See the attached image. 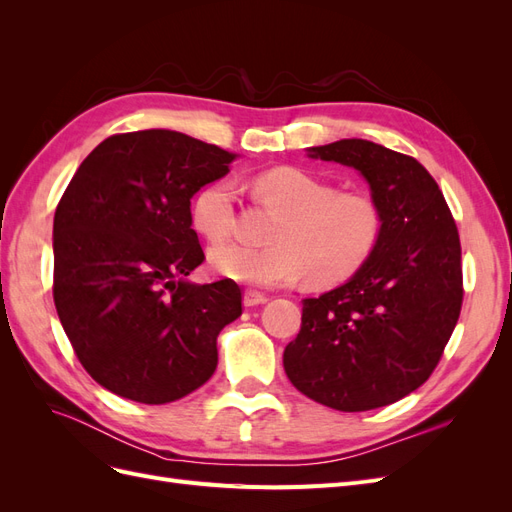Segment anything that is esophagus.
Returning <instances> with one entry per match:
<instances>
[{
	"mask_svg": "<svg viewBox=\"0 0 512 512\" xmlns=\"http://www.w3.org/2000/svg\"><path fill=\"white\" fill-rule=\"evenodd\" d=\"M262 303H267L265 294L258 292V290H245V294H243V305L245 307H256V305H262Z\"/></svg>",
	"mask_w": 512,
	"mask_h": 512,
	"instance_id": "34e87169",
	"label": "esophagus"
}]
</instances>
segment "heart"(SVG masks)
Listing matches in <instances>:
<instances>
[{
  "label": "heart",
  "instance_id": "heart-1",
  "mask_svg": "<svg viewBox=\"0 0 512 512\" xmlns=\"http://www.w3.org/2000/svg\"><path fill=\"white\" fill-rule=\"evenodd\" d=\"M252 192L280 211L267 237L271 245L211 250L213 271L239 284L277 288L299 282L303 275L316 286L337 284L363 267L382 239L384 211L369 192L337 190L333 183L292 166L258 173ZM235 220L230 183H211L194 196L192 222L205 239L226 241Z\"/></svg>",
  "mask_w": 512,
  "mask_h": 512
}]
</instances>
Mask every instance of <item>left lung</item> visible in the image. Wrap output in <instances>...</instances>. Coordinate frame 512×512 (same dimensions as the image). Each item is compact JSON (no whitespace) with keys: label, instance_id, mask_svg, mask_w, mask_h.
Segmentation results:
<instances>
[{"label":"left lung","instance_id":"obj_1","mask_svg":"<svg viewBox=\"0 0 512 512\" xmlns=\"http://www.w3.org/2000/svg\"><path fill=\"white\" fill-rule=\"evenodd\" d=\"M309 156L359 170L382 205L384 230L344 286L303 299L301 331L284 350L286 376L335 410L389 406L427 382L459 320L457 224L436 179L404 153L344 138Z\"/></svg>","mask_w":512,"mask_h":512}]
</instances>
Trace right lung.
Wrapping results in <instances>:
<instances>
[{
  "instance_id": "obj_1",
  "label": "right lung",
  "mask_w": 512,
  "mask_h": 512,
  "mask_svg": "<svg viewBox=\"0 0 512 512\" xmlns=\"http://www.w3.org/2000/svg\"><path fill=\"white\" fill-rule=\"evenodd\" d=\"M232 160L173 130L113 134L59 200L57 316L87 374L119 397L168 404L218 367V335L241 316V288L185 280L205 260L190 198Z\"/></svg>"
}]
</instances>
